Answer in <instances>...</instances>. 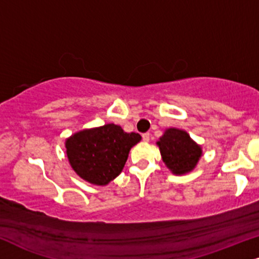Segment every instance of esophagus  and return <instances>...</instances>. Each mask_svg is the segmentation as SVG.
Here are the masks:
<instances>
[{"instance_id":"1","label":"esophagus","mask_w":259,"mask_h":259,"mask_svg":"<svg viewBox=\"0 0 259 259\" xmlns=\"http://www.w3.org/2000/svg\"><path fill=\"white\" fill-rule=\"evenodd\" d=\"M143 140H144V142H149V140H150V133H144V135H143Z\"/></svg>"}]
</instances>
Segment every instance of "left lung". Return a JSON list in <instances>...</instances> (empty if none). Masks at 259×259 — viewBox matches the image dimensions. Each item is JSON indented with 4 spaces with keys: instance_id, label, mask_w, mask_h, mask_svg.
Returning <instances> with one entry per match:
<instances>
[{
    "instance_id": "obj_1",
    "label": "left lung",
    "mask_w": 259,
    "mask_h": 259,
    "mask_svg": "<svg viewBox=\"0 0 259 259\" xmlns=\"http://www.w3.org/2000/svg\"><path fill=\"white\" fill-rule=\"evenodd\" d=\"M165 165L174 174H185L196 167L202 149L185 131L169 128L157 142Z\"/></svg>"
}]
</instances>
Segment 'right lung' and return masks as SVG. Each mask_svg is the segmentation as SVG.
Segmentation results:
<instances>
[{"mask_svg": "<svg viewBox=\"0 0 259 259\" xmlns=\"http://www.w3.org/2000/svg\"><path fill=\"white\" fill-rule=\"evenodd\" d=\"M140 139L138 133H126L117 124L108 123L67 139V156L79 177L91 184L107 185L121 173L131 148Z\"/></svg>", "mask_w": 259, "mask_h": 259, "instance_id": "1", "label": "right lung"}]
</instances>
